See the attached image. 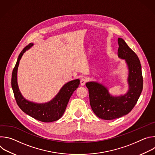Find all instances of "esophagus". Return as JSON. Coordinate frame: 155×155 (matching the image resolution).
<instances>
[{"label":"esophagus","instance_id":"esophagus-1","mask_svg":"<svg viewBox=\"0 0 155 155\" xmlns=\"http://www.w3.org/2000/svg\"><path fill=\"white\" fill-rule=\"evenodd\" d=\"M86 82V80L85 78H82L80 80V84H81V86H84Z\"/></svg>","mask_w":155,"mask_h":155}]
</instances>
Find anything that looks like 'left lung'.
Listing matches in <instances>:
<instances>
[{
  "label": "left lung",
  "instance_id": "8db88e82",
  "mask_svg": "<svg viewBox=\"0 0 155 155\" xmlns=\"http://www.w3.org/2000/svg\"><path fill=\"white\" fill-rule=\"evenodd\" d=\"M118 57L125 60L128 69V90L118 96L112 95L108 87L95 81L86 83L89 91L90 102L94 113L99 118L111 120L129 114L136 104L143 89L142 68L137 54L118 38Z\"/></svg>",
  "mask_w": 155,
  "mask_h": 155
}]
</instances>
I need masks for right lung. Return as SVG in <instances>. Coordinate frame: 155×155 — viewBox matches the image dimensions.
<instances>
[{"mask_svg": "<svg viewBox=\"0 0 155 155\" xmlns=\"http://www.w3.org/2000/svg\"><path fill=\"white\" fill-rule=\"evenodd\" d=\"M34 45L31 43L19 54L16 65L13 70L12 76V87L16 103L19 107L27 115L42 121L53 122L58 120L64 114L66 107L73 93L80 84V80L76 79L65 83L55 97L45 103H35L25 99L19 91L17 73L19 61L24 53Z\"/></svg>", "mask_w": 155, "mask_h": 155, "instance_id": "1", "label": "right lung"}]
</instances>
